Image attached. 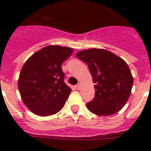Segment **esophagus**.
Listing matches in <instances>:
<instances>
[{
	"instance_id": "34e87169",
	"label": "esophagus",
	"mask_w": 151,
	"mask_h": 151,
	"mask_svg": "<svg viewBox=\"0 0 151 151\" xmlns=\"http://www.w3.org/2000/svg\"><path fill=\"white\" fill-rule=\"evenodd\" d=\"M76 89H77V90H80V88H81V83L77 84L76 86Z\"/></svg>"
}]
</instances>
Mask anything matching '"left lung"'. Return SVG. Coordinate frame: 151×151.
<instances>
[{"instance_id": "obj_1", "label": "left lung", "mask_w": 151, "mask_h": 151, "mask_svg": "<svg viewBox=\"0 0 151 151\" xmlns=\"http://www.w3.org/2000/svg\"><path fill=\"white\" fill-rule=\"evenodd\" d=\"M76 57L88 66L95 84V97L86 106L98 116L113 115L125 106L131 94L133 77L121 57L105 49L81 50Z\"/></svg>"}]
</instances>
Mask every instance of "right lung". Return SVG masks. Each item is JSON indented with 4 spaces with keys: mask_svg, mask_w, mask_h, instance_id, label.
<instances>
[{
    "mask_svg": "<svg viewBox=\"0 0 151 151\" xmlns=\"http://www.w3.org/2000/svg\"><path fill=\"white\" fill-rule=\"evenodd\" d=\"M73 52L72 47L49 45L35 52L24 63L18 88L31 112L47 116L63 107L72 89L64 82L61 65Z\"/></svg>",
    "mask_w": 151,
    "mask_h": 151,
    "instance_id": "right-lung-1",
    "label": "right lung"
}]
</instances>
